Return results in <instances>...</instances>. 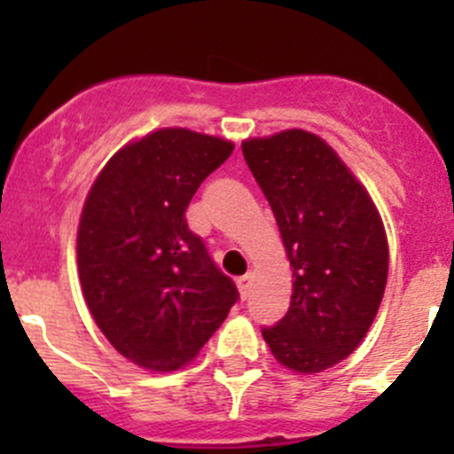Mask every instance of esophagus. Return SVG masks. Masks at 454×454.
<instances>
[{
	"label": "esophagus",
	"mask_w": 454,
	"mask_h": 454,
	"mask_svg": "<svg viewBox=\"0 0 454 454\" xmlns=\"http://www.w3.org/2000/svg\"><path fill=\"white\" fill-rule=\"evenodd\" d=\"M237 286H239V292H241V296H248V292H250V286H253V272H248V274H244V277H239L237 278Z\"/></svg>",
	"instance_id": "34e87169"
}]
</instances>
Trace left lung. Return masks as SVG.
Wrapping results in <instances>:
<instances>
[{
	"mask_svg": "<svg viewBox=\"0 0 454 454\" xmlns=\"http://www.w3.org/2000/svg\"><path fill=\"white\" fill-rule=\"evenodd\" d=\"M292 265V301L265 342L283 367L318 373L367 336L382 303L388 244L373 200L318 136L287 129L241 145Z\"/></svg>",
	"mask_w": 454,
	"mask_h": 454,
	"instance_id": "1",
	"label": "left lung"
}]
</instances>
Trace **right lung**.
<instances>
[{"instance_id":"right-lung-1","label":"right lung","mask_w":454,"mask_h":454,"mask_svg":"<svg viewBox=\"0 0 454 454\" xmlns=\"http://www.w3.org/2000/svg\"><path fill=\"white\" fill-rule=\"evenodd\" d=\"M235 145L160 129L122 146L100 171L79 223V277L100 332L149 371L189 364L239 299L186 223L201 182Z\"/></svg>"}]
</instances>
